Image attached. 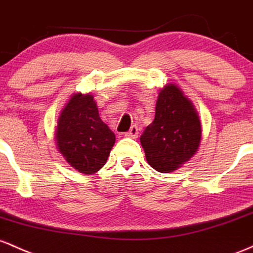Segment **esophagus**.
I'll return each instance as SVG.
<instances>
[{
  "label": "esophagus",
  "mask_w": 253,
  "mask_h": 253,
  "mask_svg": "<svg viewBox=\"0 0 253 253\" xmlns=\"http://www.w3.org/2000/svg\"><path fill=\"white\" fill-rule=\"evenodd\" d=\"M126 136L127 137H132V138H136L138 136V127L136 126H132L130 127V130L127 132H126Z\"/></svg>",
  "instance_id": "obj_1"
}]
</instances>
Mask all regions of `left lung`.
<instances>
[{
    "label": "left lung",
    "mask_w": 253,
    "mask_h": 253,
    "mask_svg": "<svg viewBox=\"0 0 253 253\" xmlns=\"http://www.w3.org/2000/svg\"><path fill=\"white\" fill-rule=\"evenodd\" d=\"M201 137L194 105L178 86L166 84L158 95L154 121L140 137L148 164L161 173L175 171L196 154Z\"/></svg>",
    "instance_id": "1"
}]
</instances>
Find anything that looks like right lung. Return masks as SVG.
Masks as SVG:
<instances>
[{"mask_svg": "<svg viewBox=\"0 0 253 253\" xmlns=\"http://www.w3.org/2000/svg\"><path fill=\"white\" fill-rule=\"evenodd\" d=\"M56 141L70 166L93 174L106 164L116 136L99 117L93 95L76 93L59 115Z\"/></svg>", "mask_w": 253, "mask_h": 253, "instance_id": "1", "label": "right lung"}]
</instances>
